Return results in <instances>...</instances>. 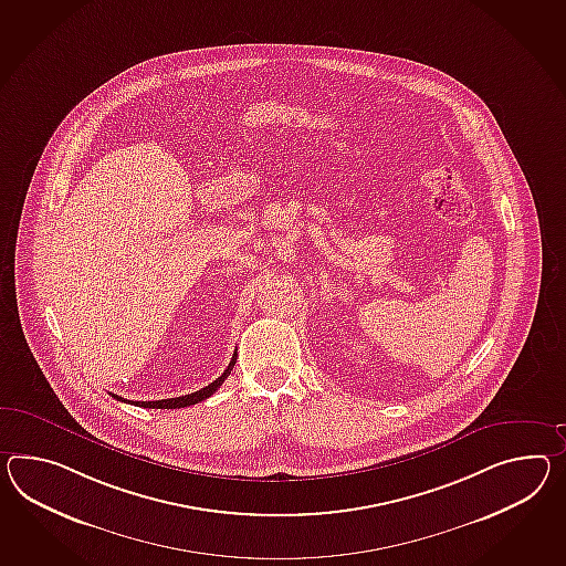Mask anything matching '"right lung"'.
Listing matches in <instances>:
<instances>
[{"instance_id": "add662e5", "label": "right lung", "mask_w": 566, "mask_h": 566, "mask_svg": "<svg viewBox=\"0 0 566 566\" xmlns=\"http://www.w3.org/2000/svg\"><path fill=\"white\" fill-rule=\"evenodd\" d=\"M234 359H237V354H234L233 359H231V364L227 366V370L214 380V382H210V385L205 386V388H200V390H196L192 395H184V397H176V399H161V400H137L135 405L137 407H145V409H181V407H190V405H196V402H200V400L208 399L210 395H214L219 388H221L222 382H224V378L231 374L234 366ZM114 399L123 400V397H118V395H112Z\"/></svg>"}]
</instances>
